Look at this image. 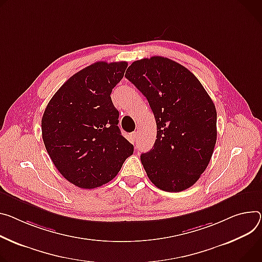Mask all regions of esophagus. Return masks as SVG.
<instances>
[{"mask_svg":"<svg viewBox=\"0 0 262 262\" xmlns=\"http://www.w3.org/2000/svg\"><path fill=\"white\" fill-rule=\"evenodd\" d=\"M130 138H132V140H133V142H136V141L138 140V138H139L138 133H137V132L132 133V134H130Z\"/></svg>","mask_w":262,"mask_h":262,"instance_id":"34e87169","label":"esophagus"}]
</instances>
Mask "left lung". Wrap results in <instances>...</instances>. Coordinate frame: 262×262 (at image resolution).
<instances>
[{"instance_id":"left-lung-1","label":"left lung","mask_w":262,"mask_h":262,"mask_svg":"<svg viewBox=\"0 0 262 262\" xmlns=\"http://www.w3.org/2000/svg\"><path fill=\"white\" fill-rule=\"evenodd\" d=\"M125 77L146 97L157 139L141 155L159 189L180 192L206 170L216 143V110L200 80L184 66L162 56L134 61Z\"/></svg>"}]
</instances>
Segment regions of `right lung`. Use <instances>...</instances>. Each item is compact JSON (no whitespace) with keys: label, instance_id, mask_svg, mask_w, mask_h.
Masks as SVG:
<instances>
[{"label":"right lung","instance_id":"add662e5","mask_svg":"<svg viewBox=\"0 0 262 262\" xmlns=\"http://www.w3.org/2000/svg\"><path fill=\"white\" fill-rule=\"evenodd\" d=\"M126 61H97L70 77L41 118L43 144L60 174L83 189L112 181L134 145L121 135L111 98Z\"/></svg>","mask_w":262,"mask_h":262}]
</instances>
